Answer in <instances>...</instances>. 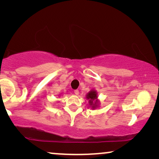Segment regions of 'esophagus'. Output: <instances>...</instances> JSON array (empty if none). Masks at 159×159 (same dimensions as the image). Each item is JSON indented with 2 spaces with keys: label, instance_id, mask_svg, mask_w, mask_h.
Here are the masks:
<instances>
[{
  "label": "esophagus",
  "instance_id": "obj_1",
  "mask_svg": "<svg viewBox=\"0 0 159 159\" xmlns=\"http://www.w3.org/2000/svg\"><path fill=\"white\" fill-rule=\"evenodd\" d=\"M74 94H75V95H79V90H74Z\"/></svg>",
  "mask_w": 159,
  "mask_h": 159
}]
</instances>
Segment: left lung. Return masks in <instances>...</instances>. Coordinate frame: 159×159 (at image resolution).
<instances>
[{
	"label": "left lung",
	"instance_id": "left-lung-1",
	"mask_svg": "<svg viewBox=\"0 0 159 159\" xmlns=\"http://www.w3.org/2000/svg\"><path fill=\"white\" fill-rule=\"evenodd\" d=\"M86 98L89 100V104L92 107L93 109H95L98 107L99 101L98 99V93L95 90H90L86 95Z\"/></svg>",
	"mask_w": 159,
	"mask_h": 159
}]
</instances>
